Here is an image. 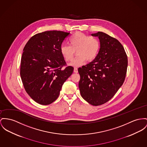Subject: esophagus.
Listing matches in <instances>:
<instances>
[{"label": "esophagus", "instance_id": "34e87169", "mask_svg": "<svg viewBox=\"0 0 147 147\" xmlns=\"http://www.w3.org/2000/svg\"><path fill=\"white\" fill-rule=\"evenodd\" d=\"M74 72L75 73H78V69H77L76 67H74Z\"/></svg>", "mask_w": 147, "mask_h": 147}]
</instances>
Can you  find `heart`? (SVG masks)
<instances>
[{"instance_id":"obj_1","label":"heart","mask_w":147,"mask_h":147,"mask_svg":"<svg viewBox=\"0 0 147 147\" xmlns=\"http://www.w3.org/2000/svg\"><path fill=\"white\" fill-rule=\"evenodd\" d=\"M69 46L62 45L60 52L66 61H70L74 58L75 51L77 57L70 65L78 67L83 65L88 60L92 61L98 55L100 49V43L97 38L90 37L81 32H76L69 39Z\"/></svg>"}]
</instances>
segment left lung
<instances>
[{"label":"left lung","mask_w":147,"mask_h":147,"mask_svg":"<svg viewBox=\"0 0 147 147\" xmlns=\"http://www.w3.org/2000/svg\"><path fill=\"white\" fill-rule=\"evenodd\" d=\"M100 49L92 62L78 68L80 94L89 104L98 106L108 102L122 86L125 78L127 58L124 49L117 39L98 32Z\"/></svg>","instance_id":"8db88e82"}]
</instances>
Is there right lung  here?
<instances>
[{
    "instance_id": "add662e5",
    "label": "right lung",
    "mask_w": 147,
    "mask_h": 147,
    "mask_svg": "<svg viewBox=\"0 0 147 147\" xmlns=\"http://www.w3.org/2000/svg\"><path fill=\"white\" fill-rule=\"evenodd\" d=\"M69 33L50 30L32 37L23 49L20 77L24 88L40 105H49L59 97L63 83L72 75L74 67H62L66 62L60 47Z\"/></svg>"
}]
</instances>
